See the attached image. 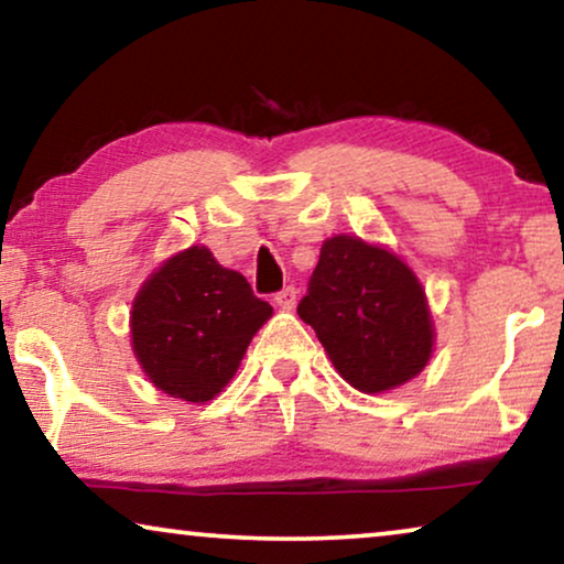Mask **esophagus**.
I'll return each instance as SVG.
<instances>
[{"label": "esophagus", "mask_w": 564, "mask_h": 564, "mask_svg": "<svg viewBox=\"0 0 564 564\" xmlns=\"http://www.w3.org/2000/svg\"><path fill=\"white\" fill-rule=\"evenodd\" d=\"M274 303L282 307V311H292L297 305V290L295 288H284L282 292H276Z\"/></svg>", "instance_id": "1"}]
</instances>
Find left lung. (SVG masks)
Segmentation results:
<instances>
[{
  "label": "left lung",
  "mask_w": 564,
  "mask_h": 564,
  "mask_svg": "<svg viewBox=\"0 0 564 564\" xmlns=\"http://www.w3.org/2000/svg\"><path fill=\"white\" fill-rule=\"evenodd\" d=\"M297 315L359 392L400 388L426 367L434 349L419 276L392 251L357 236H334L321 246Z\"/></svg>",
  "instance_id": "obj_1"
}]
</instances>
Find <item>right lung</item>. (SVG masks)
Returning a JSON list of instances; mask_svg holds the SVG:
<instances>
[{
  "label": "right lung",
  "instance_id": "right-lung-1",
  "mask_svg": "<svg viewBox=\"0 0 564 564\" xmlns=\"http://www.w3.org/2000/svg\"><path fill=\"white\" fill-rule=\"evenodd\" d=\"M272 305L210 249L189 246L166 259L135 295L130 313L135 359L166 395L207 403L230 382Z\"/></svg>",
  "mask_w": 564,
  "mask_h": 564
}]
</instances>
